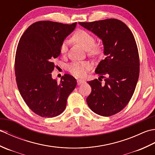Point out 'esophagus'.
Instances as JSON below:
<instances>
[{
    "label": "esophagus",
    "instance_id": "34e87169",
    "mask_svg": "<svg viewBox=\"0 0 155 155\" xmlns=\"http://www.w3.org/2000/svg\"><path fill=\"white\" fill-rule=\"evenodd\" d=\"M84 80H82V79H78L77 80V84H78V85H80V84H83L84 83Z\"/></svg>",
    "mask_w": 155,
    "mask_h": 155
}]
</instances>
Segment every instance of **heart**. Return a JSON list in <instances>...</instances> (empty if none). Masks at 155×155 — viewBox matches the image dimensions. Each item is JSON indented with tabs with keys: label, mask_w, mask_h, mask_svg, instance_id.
<instances>
[{
	"label": "heart",
	"mask_w": 155,
	"mask_h": 155,
	"mask_svg": "<svg viewBox=\"0 0 155 155\" xmlns=\"http://www.w3.org/2000/svg\"><path fill=\"white\" fill-rule=\"evenodd\" d=\"M72 39L85 50L89 51L91 54H100L101 52V47L95 45L94 37L87 31L83 29L77 30L72 35ZM67 48L68 41L65 40L61 45L60 51L62 54H65L67 51ZM90 68L91 65L87 62H75L68 66V70L75 77H83L87 74Z\"/></svg>",
	"instance_id": "b5f03b06"
}]
</instances>
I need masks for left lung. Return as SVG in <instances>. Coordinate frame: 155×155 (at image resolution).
I'll return each instance as SVG.
<instances>
[{
	"label": "left lung",
	"mask_w": 155,
	"mask_h": 155,
	"mask_svg": "<svg viewBox=\"0 0 155 155\" xmlns=\"http://www.w3.org/2000/svg\"><path fill=\"white\" fill-rule=\"evenodd\" d=\"M78 23L103 41L105 55L95 70L100 77L107 76L105 83L97 78L87 82L92 89L87 104L97 114L112 116L127 106L139 79L140 62L135 39L127 26L118 19Z\"/></svg>",
	"instance_id": "8db88e82"
}]
</instances>
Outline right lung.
<instances>
[{
  "mask_svg": "<svg viewBox=\"0 0 155 155\" xmlns=\"http://www.w3.org/2000/svg\"><path fill=\"white\" fill-rule=\"evenodd\" d=\"M77 22L65 25L43 21L31 25L20 38L15 56V75L18 91L27 106L42 117L61 114L77 81L66 74L57 83L52 78L54 59L61 45L74 31Z\"/></svg>",
  "mask_w": 155,
  "mask_h": 155,
  "instance_id": "add662e5",
  "label": "right lung"
}]
</instances>
